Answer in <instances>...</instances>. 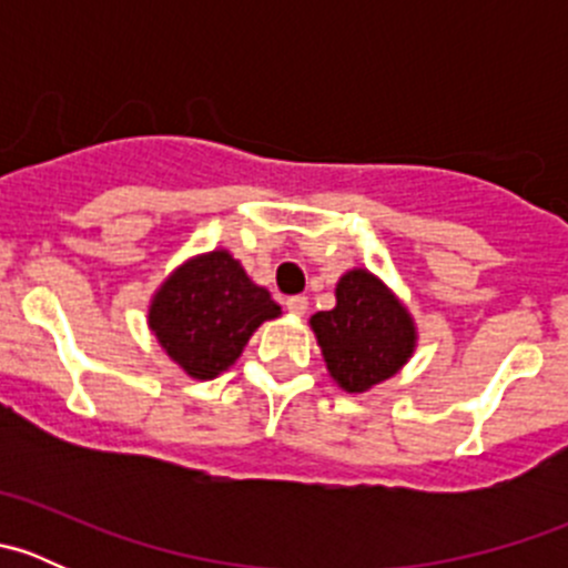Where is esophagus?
Listing matches in <instances>:
<instances>
[{"label": "esophagus", "mask_w": 568, "mask_h": 568, "mask_svg": "<svg viewBox=\"0 0 568 568\" xmlns=\"http://www.w3.org/2000/svg\"><path fill=\"white\" fill-rule=\"evenodd\" d=\"M285 311L294 313V316H305L307 300H305V296H288V300H285Z\"/></svg>", "instance_id": "34e87169"}]
</instances>
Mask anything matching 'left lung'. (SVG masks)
I'll list each match as a JSON object with an SVG mask.
<instances>
[{
	"label": "left lung",
	"mask_w": 568,
	"mask_h": 568,
	"mask_svg": "<svg viewBox=\"0 0 568 568\" xmlns=\"http://www.w3.org/2000/svg\"><path fill=\"white\" fill-rule=\"evenodd\" d=\"M335 307L311 316L326 371L346 393H368L398 374L417 346L415 318L368 268L335 285Z\"/></svg>",
	"instance_id": "1"
}]
</instances>
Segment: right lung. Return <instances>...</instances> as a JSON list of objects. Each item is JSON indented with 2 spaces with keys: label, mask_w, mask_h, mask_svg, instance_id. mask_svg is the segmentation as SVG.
Listing matches in <instances>:
<instances>
[{
  "label": "right lung",
  "mask_w": 568,
  "mask_h": 568,
  "mask_svg": "<svg viewBox=\"0 0 568 568\" xmlns=\"http://www.w3.org/2000/svg\"><path fill=\"white\" fill-rule=\"evenodd\" d=\"M280 316V305L255 285L227 250L183 261L159 285L148 326L168 357L192 379H214L242 357L252 332Z\"/></svg>",
  "instance_id": "1"
}]
</instances>
